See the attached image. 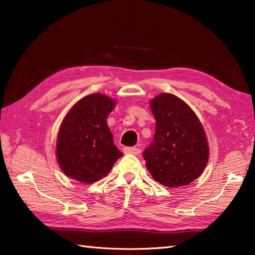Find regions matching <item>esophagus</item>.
<instances>
[{
	"label": "esophagus",
	"instance_id": "1",
	"mask_svg": "<svg viewBox=\"0 0 255 255\" xmlns=\"http://www.w3.org/2000/svg\"><path fill=\"white\" fill-rule=\"evenodd\" d=\"M124 152L126 154H133V155H138L140 153V148L138 147H125Z\"/></svg>",
	"mask_w": 255,
	"mask_h": 255
}]
</instances>
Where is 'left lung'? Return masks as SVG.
<instances>
[{
  "label": "left lung",
  "mask_w": 255,
  "mask_h": 255,
  "mask_svg": "<svg viewBox=\"0 0 255 255\" xmlns=\"http://www.w3.org/2000/svg\"><path fill=\"white\" fill-rule=\"evenodd\" d=\"M149 107L156 120L154 140L144 152L150 175L169 188L193 182L209 159L208 140L199 118L171 93L158 94Z\"/></svg>",
  "instance_id": "left-lung-1"
}]
</instances>
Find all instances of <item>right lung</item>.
Listing matches in <instances>:
<instances>
[{"label":"right lung","mask_w":255,"mask_h":255,"mask_svg":"<svg viewBox=\"0 0 255 255\" xmlns=\"http://www.w3.org/2000/svg\"><path fill=\"white\" fill-rule=\"evenodd\" d=\"M116 103L105 94L93 93L77 101L64 117L57 135L56 158L68 178L86 184L97 182L123 156L107 124Z\"/></svg>","instance_id":"1"}]
</instances>
